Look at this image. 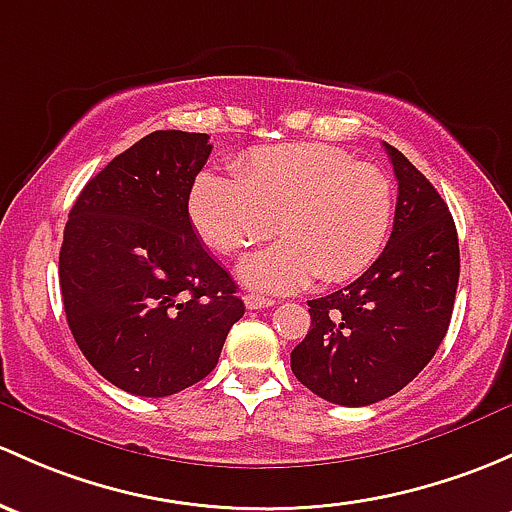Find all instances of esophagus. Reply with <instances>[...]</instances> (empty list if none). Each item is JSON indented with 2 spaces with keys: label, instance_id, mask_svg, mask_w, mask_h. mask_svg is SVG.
Here are the masks:
<instances>
[{
  "label": "esophagus",
  "instance_id": "34e87169",
  "mask_svg": "<svg viewBox=\"0 0 512 512\" xmlns=\"http://www.w3.org/2000/svg\"><path fill=\"white\" fill-rule=\"evenodd\" d=\"M245 306L250 311H257V309H267V306H274V301L267 297H260V294H247Z\"/></svg>",
  "mask_w": 512,
  "mask_h": 512
}]
</instances>
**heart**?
I'll return each instance as SVG.
<instances>
[{
    "instance_id": "1",
    "label": "heart",
    "mask_w": 512,
    "mask_h": 512,
    "mask_svg": "<svg viewBox=\"0 0 512 512\" xmlns=\"http://www.w3.org/2000/svg\"><path fill=\"white\" fill-rule=\"evenodd\" d=\"M188 215L223 255L270 238L277 218L284 240L250 257L242 277L289 292L316 274L338 284L373 265L390 235L392 186L383 171L336 147L282 144L252 152L240 174L203 171Z\"/></svg>"
}]
</instances>
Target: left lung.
<instances>
[{"mask_svg":"<svg viewBox=\"0 0 512 512\" xmlns=\"http://www.w3.org/2000/svg\"><path fill=\"white\" fill-rule=\"evenodd\" d=\"M397 206L383 255L355 282L311 299V328L292 351L301 385L333 405L365 407L400 392L434 358L459 284L449 206L402 152L385 144Z\"/></svg>","mask_w":512,"mask_h":512,"instance_id":"left-lung-1","label":"left lung"}]
</instances>
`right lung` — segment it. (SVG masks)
<instances>
[{"label":"right lung","mask_w":512,"mask_h":512,"mask_svg":"<svg viewBox=\"0 0 512 512\" xmlns=\"http://www.w3.org/2000/svg\"><path fill=\"white\" fill-rule=\"evenodd\" d=\"M213 144L157 129L85 184L58 277L88 363L120 390L166 397L206 378L245 304L193 233L188 196Z\"/></svg>","instance_id":"1"}]
</instances>
